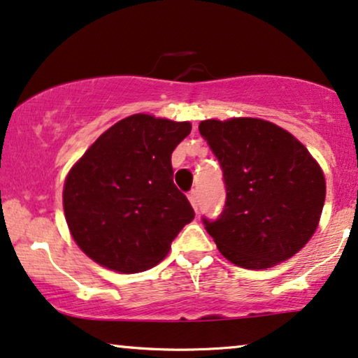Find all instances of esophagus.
I'll return each mask as SVG.
<instances>
[{
	"mask_svg": "<svg viewBox=\"0 0 358 358\" xmlns=\"http://www.w3.org/2000/svg\"><path fill=\"white\" fill-rule=\"evenodd\" d=\"M188 199H189V203H192V206H193L194 211H198V193L194 192V189L188 194Z\"/></svg>",
	"mask_w": 358,
	"mask_h": 358,
	"instance_id": "esophagus-1",
	"label": "esophagus"
}]
</instances>
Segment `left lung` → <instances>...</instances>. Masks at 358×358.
I'll return each instance as SVG.
<instances>
[{
  "instance_id": "8db88e82",
  "label": "left lung",
  "mask_w": 358,
  "mask_h": 358,
  "mask_svg": "<svg viewBox=\"0 0 358 358\" xmlns=\"http://www.w3.org/2000/svg\"><path fill=\"white\" fill-rule=\"evenodd\" d=\"M222 169L226 206L203 217L229 262L270 268L303 249L316 232L326 199L321 166L296 137L257 117L199 122Z\"/></svg>"
}]
</instances>
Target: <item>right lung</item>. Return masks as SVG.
Wrapping results in <instances>:
<instances>
[{
	"label": "right lung",
	"instance_id": "right-lung-1",
	"mask_svg": "<svg viewBox=\"0 0 358 358\" xmlns=\"http://www.w3.org/2000/svg\"><path fill=\"white\" fill-rule=\"evenodd\" d=\"M189 132V122L132 114L103 132L71 166L64 185L65 219L90 259L137 273L169 254L194 217L171 169V152Z\"/></svg>",
	"mask_w": 358,
	"mask_h": 358
}]
</instances>
